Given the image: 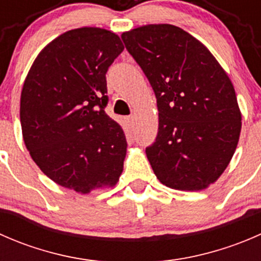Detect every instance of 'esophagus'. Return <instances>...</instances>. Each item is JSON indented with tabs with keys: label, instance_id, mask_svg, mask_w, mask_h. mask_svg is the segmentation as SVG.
Wrapping results in <instances>:
<instances>
[{
	"label": "esophagus",
	"instance_id": "esophagus-1",
	"mask_svg": "<svg viewBox=\"0 0 261 261\" xmlns=\"http://www.w3.org/2000/svg\"><path fill=\"white\" fill-rule=\"evenodd\" d=\"M125 121L128 126H133L134 122H135V117L134 116H128V117L125 118Z\"/></svg>",
	"mask_w": 261,
	"mask_h": 261
}]
</instances>
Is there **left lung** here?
Instances as JSON below:
<instances>
[{"instance_id": "1", "label": "left lung", "mask_w": 261, "mask_h": 261, "mask_svg": "<svg viewBox=\"0 0 261 261\" xmlns=\"http://www.w3.org/2000/svg\"><path fill=\"white\" fill-rule=\"evenodd\" d=\"M154 89L159 111L146 156L160 183L202 191L225 172L238 146L235 88L208 49L178 26L154 23L121 35Z\"/></svg>"}]
</instances>
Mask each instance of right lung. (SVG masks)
Returning <instances> with one entry per match:
<instances>
[{
  "instance_id": "right-lung-1",
  "label": "right lung",
  "mask_w": 261,
  "mask_h": 261,
  "mask_svg": "<svg viewBox=\"0 0 261 261\" xmlns=\"http://www.w3.org/2000/svg\"><path fill=\"white\" fill-rule=\"evenodd\" d=\"M122 50L106 29L69 30L39 53L23 82L26 149L44 174L77 193L114 187L123 170L125 134L105 112L106 73Z\"/></svg>"
}]
</instances>
